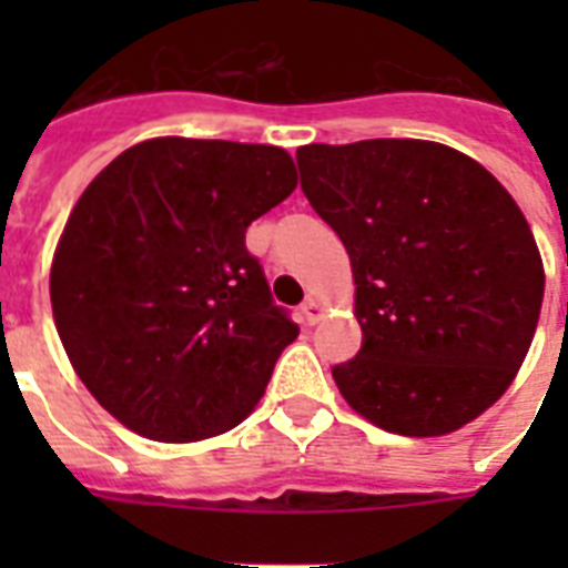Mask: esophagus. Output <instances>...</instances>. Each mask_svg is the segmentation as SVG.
Listing matches in <instances>:
<instances>
[{
    "label": "esophagus",
    "mask_w": 568,
    "mask_h": 568,
    "mask_svg": "<svg viewBox=\"0 0 568 568\" xmlns=\"http://www.w3.org/2000/svg\"><path fill=\"white\" fill-rule=\"evenodd\" d=\"M301 312H303V321H306L310 327H315V324H318V321L324 318V306H321V303L315 301V297H310V301L303 303Z\"/></svg>",
    "instance_id": "1"
}]
</instances>
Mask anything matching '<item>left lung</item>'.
Returning <instances> with one entry per match:
<instances>
[{
	"label": "left lung",
	"mask_w": 568,
	"mask_h": 568,
	"mask_svg": "<svg viewBox=\"0 0 568 568\" xmlns=\"http://www.w3.org/2000/svg\"><path fill=\"white\" fill-rule=\"evenodd\" d=\"M297 168L354 271L363 351L333 368L347 406L415 439L475 422L519 374L546 292L510 191L418 138L306 144Z\"/></svg>",
	"instance_id": "left-lung-1"
}]
</instances>
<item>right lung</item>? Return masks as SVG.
<instances>
[{
    "label": "right lung",
    "instance_id": "add662e5",
    "mask_svg": "<svg viewBox=\"0 0 568 568\" xmlns=\"http://www.w3.org/2000/svg\"><path fill=\"white\" fill-rule=\"evenodd\" d=\"M297 185L283 146L150 138L97 173L49 297L73 372L123 427L200 442L247 418L297 324L244 247Z\"/></svg>",
    "mask_w": 568,
    "mask_h": 568
}]
</instances>
